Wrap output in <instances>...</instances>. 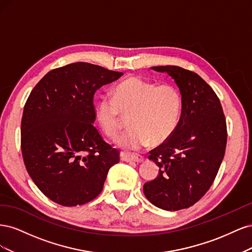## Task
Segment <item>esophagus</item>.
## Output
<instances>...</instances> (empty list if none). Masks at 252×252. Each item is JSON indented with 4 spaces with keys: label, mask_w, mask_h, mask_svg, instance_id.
<instances>
[{
    "label": "esophagus",
    "mask_w": 252,
    "mask_h": 252,
    "mask_svg": "<svg viewBox=\"0 0 252 252\" xmlns=\"http://www.w3.org/2000/svg\"><path fill=\"white\" fill-rule=\"evenodd\" d=\"M121 159L125 162H143L144 157L141 155L136 154H126V152H122L121 154Z\"/></svg>",
    "instance_id": "34e87169"
}]
</instances>
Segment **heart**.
I'll return each instance as SVG.
<instances>
[{
  "label": "heart",
  "instance_id": "heart-1",
  "mask_svg": "<svg viewBox=\"0 0 252 252\" xmlns=\"http://www.w3.org/2000/svg\"><path fill=\"white\" fill-rule=\"evenodd\" d=\"M182 109L180 91L170 84H156L129 77L114 88L113 97L104 96L96 106L98 122L114 138L122 128L121 113L131 116L130 130L118 139L124 150H139L168 140L177 128Z\"/></svg>",
  "mask_w": 252,
  "mask_h": 252
}]
</instances>
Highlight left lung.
I'll return each mask as SVG.
<instances>
[{
	"instance_id": "8db88e82",
	"label": "left lung",
	"mask_w": 252,
	"mask_h": 252,
	"mask_svg": "<svg viewBox=\"0 0 252 252\" xmlns=\"http://www.w3.org/2000/svg\"><path fill=\"white\" fill-rule=\"evenodd\" d=\"M177 83L182 94L179 124L170 138L149 151L159 167L143 191L157 207L177 211L195 204L208 191L222 163L227 126L222 105L199 74L179 66H156Z\"/></svg>"
}]
</instances>
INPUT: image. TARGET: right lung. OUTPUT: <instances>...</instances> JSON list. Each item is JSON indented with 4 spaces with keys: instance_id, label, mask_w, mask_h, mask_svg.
<instances>
[{
    "instance_id": "right-lung-1",
    "label": "right lung",
    "mask_w": 252,
    "mask_h": 252,
    "mask_svg": "<svg viewBox=\"0 0 252 252\" xmlns=\"http://www.w3.org/2000/svg\"><path fill=\"white\" fill-rule=\"evenodd\" d=\"M123 72L78 62L56 68L30 93L21 122L26 169L48 199L66 207L101 193L120 152L94 125V96Z\"/></svg>"
}]
</instances>
